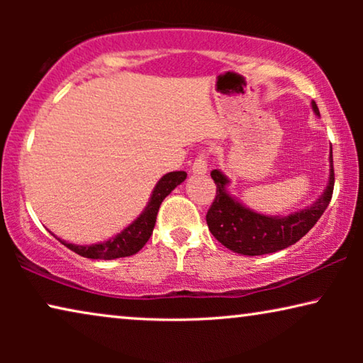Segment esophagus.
<instances>
[{
  "label": "esophagus",
  "mask_w": 363,
  "mask_h": 363,
  "mask_svg": "<svg viewBox=\"0 0 363 363\" xmlns=\"http://www.w3.org/2000/svg\"><path fill=\"white\" fill-rule=\"evenodd\" d=\"M191 172L195 173V175H205V173L208 172V157L205 152L198 153L195 160H193Z\"/></svg>",
  "instance_id": "1"
}]
</instances>
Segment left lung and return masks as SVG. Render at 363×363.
Segmentation results:
<instances>
[{"instance_id": "8db88e82", "label": "left lung", "mask_w": 363, "mask_h": 363, "mask_svg": "<svg viewBox=\"0 0 363 363\" xmlns=\"http://www.w3.org/2000/svg\"><path fill=\"white\" fill-rule=\"evenodd\" d=\"M312 111L319 116L317 104L312 102ZM330 175L324 193L314 205L289 216H266L255 213L236 201L226 191L230 180L220 170H213L211 178L216 185V196L206 213V223L211 235L228 250L245 256L269 255L286 250L307 235L312 226L324 215L334 191V163L330 148Z\"/></svg>"}]
</instances>
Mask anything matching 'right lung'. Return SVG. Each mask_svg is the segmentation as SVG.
<instances>
[{"label": "right lung", "instance_id": "1", "mask_svg": "<svg viewBox=\"0 0 363 363\" xmlns=\"http://www.w3.org/2000/svg\"><path fill=\"white\" fill-rule=\"evenodd\" d=\"M185 172H170L167 173V175H163L160 178V182L157 183L155 188H153L150 201H148L145 210L142 211V215L138 216L132 225H128L125 230L118 233L117 236L111 238L108 241L91 246H79L72 245V242L59 240V238L57 240L71 251L77 252L79 256L89 257V259H117V257L135 255V252H138L143 246H145L148 238L152 236L153 226H155L157 221V213L158 208L162 205V201L165 200L182 182H185Z\"/></svg>", "mask_w": 363, "mask_h": 363}]
</instances>
